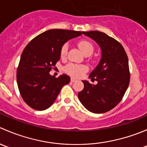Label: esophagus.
I'll return each mask as SVG.
<instances>
[{
  "instance_id": "esophagus-1",
  "label": "esophagus",
  "mask_w": 147,
  "mask_h": 147,
  "mask_svg": "<svg viewBox=\"0 0 147 147\" xmlns=\"http://www.w3.org/2000/svg\"><path fill=\"white\" fill-rule=\"evenodd\" d=\"M76 81H77V80H75V78H71V82H76Z\"/></svg>"
}]
</instances>
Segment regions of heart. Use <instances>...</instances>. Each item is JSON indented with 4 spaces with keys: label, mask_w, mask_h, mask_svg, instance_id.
Masks as SVG:
<instances>
[{
    "label": "heart",
    "mask_w": 147,
    "mask_h": 147,
    "mask_svg": "<svg viewBox=\"0 0 147 147\" xmlns=\"http://www.w3.org/2000/svg\"><path fill=\"white\" fill-rule=\"evenodd\" d=\"M78 47L80 50L82 51V53L84 54V55H91L94 51V46H93L92 42L90 41L86 40H82L79 41L78 43ZM68 46L67 44H65L62 46L61 50H60V55L62 57H64L66 56L67 53ZM87 68L84 65H75V64H69L67 65L65 68V70L67 73L69 75H72V76L79 77L82 76V74L86 71Z\"/></svg>",
    "instance_id": "heart-1"
}]
</instances>
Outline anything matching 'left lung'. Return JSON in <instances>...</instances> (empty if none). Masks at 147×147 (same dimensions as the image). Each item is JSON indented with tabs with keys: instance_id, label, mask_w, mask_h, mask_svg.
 Listing matches in <instances>:
<instances>
[{
	"instance_id": "obj_1",
	"label": "left lung",
	"mask_w": 147,
	"mask_h": 147,
	"mask_svg": "<svg viewBox=\"0 0 147 147\" xmlns=\"http://www.w3.org/2000/svg\"><path fill=\"white\" fill-rule=\"evenodd\" d=\"M94 40L102 50V57L89 78L97 84L82 80L84 89L78 93L83 106L90 112L105 113L121 100L130 80L129 61L123 46L113 38L100 31L82 32Z\"/></svg>"
}]
</instances>
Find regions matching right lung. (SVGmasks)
<instances>
[{"instance_id": "right-lung-1", "label": "right lung", "mask_w": 147, "mask_h": 147, "mask_svg": "<svg viewBox=\"0 0 147 147\" xmlns=\"http://www.w3.org/2000/svg\"><path fill=\"white\" fill-rule=\"evenodd\" d=\"M82 34L69 30H49L25 47L17 69V83L28 106L36 110L47 109L55 101L62 87L70 82V78L65 74L55 78L50 72L60 59L62 46Z\"/></svg>"}]
</instances>
